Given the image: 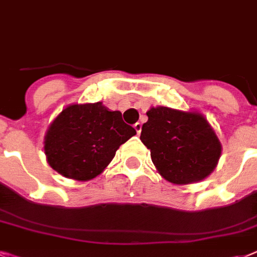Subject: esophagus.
I'll list each match as a JSON object with an SVG mask.
<instances>
[{
	"label": "esophagus",
	"instance_id": "34e87169",
	"mask_svg": "<svg viewBox=\"0 0 257 257\" xmlns=\"http://www.w3.org/2000/svg\"><path fill=\"white\" fill-rule=\"evenodd\" d=\"M135 129H136V132L137 133H140L141 132V129H143V124H141V122H136L135 124Z\"/></svg>",
	"mask_w": 257,
	"mask_h": 257
}]
</instances>
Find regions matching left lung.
<instances>
[{"label":"left lung","mask_w":257,"mask_h":257,"mask_svg":"<svg viewBox=\"0 0 257 257\" xmlns=\"http://www.w3.org/2000/svg\"><path fill=\"white\" fill-rule=\"evenodd\" d=\"M147 114L140 140L166 181L187 185L214 172L222 145L203 114L168 107L150 108Z\"/></svg>","instance_id":"obj_1"}]
</instances>
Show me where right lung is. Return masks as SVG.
I'll return each mask as SVG.
<instances>
[{
	"label": "right lung",
	"instance_id": "right-lung-1",
	"mask_svg": "<svg viewBox=\"0 0 257 257\" xmlns=\"http://www.w3.org/2000/svg\"><path fill=\"white\" fill-rule=\"evenodd\" d=\"M135 135V128L122 121L121 112L109 110L100 101L71 104L50 124L43 148L55 172L75 181H89Z\"/></svg>",
	"mask_w": 257,
	"mask_h": 257
}]
</instances>
